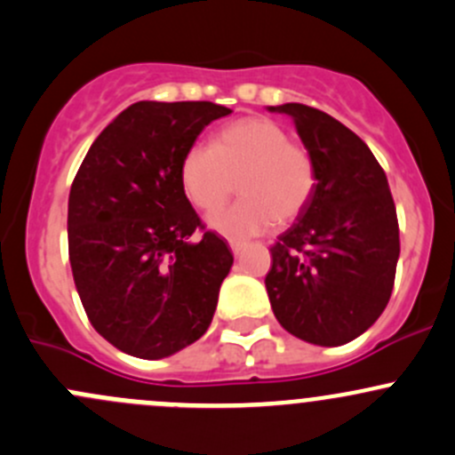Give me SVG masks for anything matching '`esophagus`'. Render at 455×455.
<instances>
[{
  "instance_id": "1",
  "label": "esophagus",
  "mask_w": 455,
  "mask_h": 455,
  "mask_svg": "<svg viewBox=\"0 0 455 455\" xmlns=\"http://www.w3.org/2000/svg\"><path fill=\"white\" fill-rule=\"evenodd\" d=\"M247 247V241H238V238H229V250L234 251V254H241L243 250Z\"/></svg>"
}]
</instances>
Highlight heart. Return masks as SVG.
I'll use <instances>...</instances> for the list:
<instances>
[{"label": "heart", "mask_w": 455, "mask_h": 455, "mask_svg": "<svg viewBox=\"0 0 455 455\" xmlns=\"http://www.w3.org/2000/svg\"><path fill=\"white\" fill-rule=\"evenodd\" d=\"M180 180L190 204L205 214L226 204L236 180L241 199L212 217V226L245 236L274 221H296L311 204L317 171L311 153L291 142L283 124L247 116L219 129L210 147H190L181 159Z\"/></svg>", "instance_id": "b5f03b06"}]
</instances>
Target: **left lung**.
I'll list each match as a JSON object with an SVG mask.
<instances>
[{
	"label": "left lung",
	"mask_w": 455,
	"mask_h": 455,
	"mask_svg": "<svg viewBox=\"0 0 455 455\" xmlns=\"http://www.w3.org/2000/svg\"><path fill=\"white\" fill-rule=\"evenodd\" d=\"M269 109L291 116L317 171L311 204L269 247L271 308L308 344H348L379 320L395 287L401 243L387 177L366 142L324 111Z\"/></svg>",
	"instance_id": "1"
}]
</instances>
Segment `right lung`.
Here are the masks:
<instances>
[{
	"instance_id": "obj_1",
	"label": "right lung",
	"mask_w": 455,
	"mask_h": 455,
	"mask_svg": "<svg viewBox=\"0 0 455 455\" xmlns=\"http://www.w3.org/2000/svg\"><path fill=\"white\" fill-rule=\"evenodd\" d=\"M228 107L208 100L124 109L83 159L68 205L74 283L92 326L140 359H162L208 331L234 256L205 229L180 180L196 135ZM200 232V241L189 236Z\"/></svg>"
}]
</instances>
